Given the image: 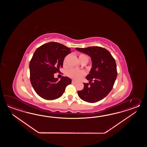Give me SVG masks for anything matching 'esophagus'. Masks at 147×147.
I'll return each mask as SVG.
<instances>
[{
  "label": "esophagus",
  "mask_w": 147,
  "mask_h": 147,
  "mask_svg": "<svg viewBox=\"0 0 147 147\" xmlns=\"http://www.w3.org/2000/svg\"><path fill=\"white\" fill-rule=\"evenodd\" d=\"M72 84H76V81L74 80H72Z\"/></svg>",
  "instance_id": "1"
}]
</instances>
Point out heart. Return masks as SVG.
Returning a JSON list of instances; mask_svg holds the SVG:
<instances>
[{
  "mask_svg": "<svg viewBox=\"0 0 147 147\" xmlns=\"http://www.w3.org/2000/svg\"><path fill=\"white\" fill-rule=\"evenodd\" d=\"M79 59L81 63L83 61H86L87 63L89 60V58L86 55L81 53V54H79ZM65 64H66V58L63 60V65H65ZM66 74L68 77H69L70 78H72L75 80H78L79 79L81 78L82 76H84L85 73L83 70H76V69L71 68L67 71Z\"/></svg>",
  "mask_w": 147,
  "mask_h": 147,
  "instance_id": "b5f03b06",
  "label": "heart"
}]
</instances>
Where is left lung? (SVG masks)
<instances>
[{
	"instance_id": "obj_1",
	"label": "left lung",
	"mask_w": 147,
	"mask_h": 147,
	"mask_svg": "<svg viewBox=\"0 0 147 147\" xmlns=\"http://www.w3.org/2000/svg\"><path fill=\"white\" fill-rule=\"evenodd\" d=\"M76 50L87 54L92 61V67L86 76L89 83L78 91L79 97L90 103L103 99L112 90L117 76L116 61L108 50L102 47L76 48Z\"/></svg>"
}]
</instances>
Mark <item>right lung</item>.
Returning a JSON list of instances; mask_svg holds the SVG:
<instances>
[{
    "label": "right lung",
    "instance_id": "right-lung-1",
    "mask_svg": "<svg viewBox=\"0 0 147 147\" xmlns=\"http://www.w3.org/2000/svg\"><path fill=\"white\" fill-rule=\"evenodd\" d=\"M70 53V48L56 42L44 44L35 51L29 63L30 79L36 92L44 99L59 98L71 84V79L67 77L63 76L60 80L54 77Z\"/></svg>",
    "mask_w": 147,
    "mask_h": 147
}]
</instances>
